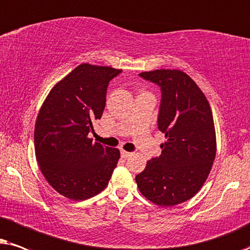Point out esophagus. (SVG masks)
<instances>
[{
    "label": "esophagus",
    "mask_w": 250,
    "mask_h": 250,
    "mask_svg": "<svg viewBox=\"0 0 250 250\" xmlns=\"http://www.w3.org/2000/svg\"><path fill=\"white\" fill-rule=\"evenodd\" d=\"M131 154L132 153H130V152H127V151H121V156L123 159H127V158H129V156H131Z\"/></svg>",
    "instance_id": "esophagus-1"
}]
</instances>
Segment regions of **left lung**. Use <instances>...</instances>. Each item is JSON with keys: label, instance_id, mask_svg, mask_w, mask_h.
<instances>
[{"label": "left lung", "instance_id": "obj_1", "mask_svg": "<svg viewBox=\"0 0 250 250\" xmlns=\"http://www.w3.org/2000/svg\"><path fill=\"white\" fill-rule=\"evenodd\" d=\"M139 76L161 88L158 128L167 141L136 183L153 204L170 207L194 197L207 181L216 156L212 112L201 89L183 71L156 69Z\"/></svg>", "mask_w": 250, "mask_h": 250}]
</instances>
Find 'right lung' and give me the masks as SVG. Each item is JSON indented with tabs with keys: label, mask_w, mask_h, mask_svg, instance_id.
Segmentation results:
<instances>
[{
	"label": "right lung",
	"mask_w": 250,
	"mask_h": 250,
	"mask_svg": "<svg viewBox=\"0 0 250 250\" xmlns=\"http://www.w3.org/2000/svg\"><path fill=\"white\" fill-rule=\"evenodd\" d=\"M122 69L81 64L50 90L34 129L35 155L46 182L59 194L80 201L108 184L118 148L94 143L88 134L102 118L108 82Z\"/></svg>",
	"instance_id": "right-lung-1"
}]
</instances>
